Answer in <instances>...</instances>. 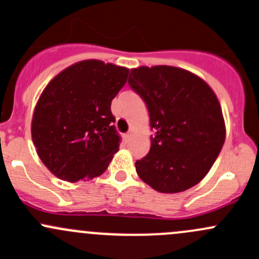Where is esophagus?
Wrapping results in <instances>:
<instances>
[{
	"mask_svg": "<svg viewBox=\"0 0 259 259\" xmlns=\"http://www.w3.org/2000/svg\"><path fill=\"white\" fill-rule=\"evenodd\" d=\"M130 138H132V134H130V133H126V134L124 135V139L126 140V142H129V140H130Z\"/></svg>",
	"mask_w": 259,
	"mask_h": 259,
	"instance_id": "obj_1",
	"label": "esophagus"
}]
</instances>
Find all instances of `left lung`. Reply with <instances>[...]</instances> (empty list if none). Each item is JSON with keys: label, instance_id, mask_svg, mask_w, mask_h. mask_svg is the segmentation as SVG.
I'll use <instances>...</instances> for the list:
<instances>
[{"label": "left lung", "instance_id": "1", "mask_svg": "<svg viewBox=\"0 0 259 259\" xmlns=\"http://www.w3.org/2000/svg\"><path fill=\"white\" fill-rule=\"evenodd\" d=\"M129 85L145 101L154 135L135 163L143 182L160 193H179L200 182L226 140L221 104L211 88L180 67L132 69Z\"/></svg>", "mask_w": 259, "mask_h": 259}]
</instances>
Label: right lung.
Returning a JSON list of instances; mask_svg holds the SVG:
<instances>
[{
    "label": "right lung",
    "instance_id": "right-lung-1",
    "mask_svg": "<svg viewBox=\"0 0 259 259\" xmlns=\"http://www.w3.org/2000/svg\"><path fill=\"white\" fill-rule=\"evenodd\" d=\"M129 69L83 60L57 74L38 98L31 137L46 168L66 182L101 176L119 150L111 101Z\"/></svg>",
    "mask_w": 259,
    "mask_h": 259
}]
</instances>
